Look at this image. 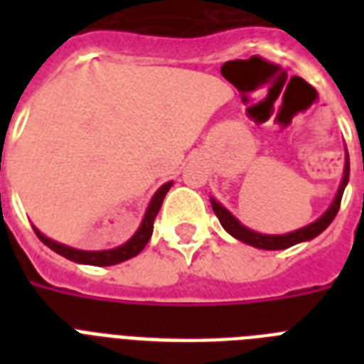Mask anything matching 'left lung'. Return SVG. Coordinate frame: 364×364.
<instances>
[{
	"instance_id": "1",
	"label": "left lung",
	"mask_w": 364,
	"mask_h": 364,
	"mask_svg": "<svg viewBox=\"0 0 364 364\" xmlns=\"http://www.w3.org/2000/svg\"><path fill=\"white\" fill-rule=\"evenodd\" d=\"M348 179H350V159L346 160L344 179H342L338 194H336V198H334L333 205L327 210V213L319 217L316 223L308 225V227L300 228V230H294V232L291 234H285V236H266V234H259L253 232V230H249V228H245L243 225H240L238 219L232 217V213L228 210H225V208H223L219 202H215V200H211V208L215 211V215L219 217L223 228H225L230 236H234V238L242 240V242L249 243V245H255V247L270 249V251H274V249H287L291 247V245H294V243L316 238L317 234H321L323 230L333 223V219L336 217V213H338L340 210V202H342V194H344V188L346 185H348Z\"/></svg>"
}]
</instances>
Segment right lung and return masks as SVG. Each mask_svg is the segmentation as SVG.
Segmentation results:
<instances>
[{"instance_id": "add662e5", "label": "right lung", "mask_w": 364, "mask_h": 364, "mask_svg": "<svg viewBox=\"0 0 364 364\" xmlns=\"http://www.w3.org/2000/svg\"><path fill=\"white\" fill-rule=\"evenodd\" d=\"M171 183H166L162 187L159 188V193L154 194L153 200H151V204L147 208V213L143 217V223L141 227L137 228V232L132 236L124 245L117 249H109V251H79V249H71V247H65L62 243H56L53 240L45 238L37 228H33L37 234V238L41 240L47 247H50L54 253L62 255L65 259L73 260V262H82V264H92V266H111V264H117V262H122V260H128L132 257H136L139 251H141L147 242L151 240V234H153V223H154V217L156 213L160 211V205L164 202V196L166 193L170 191Z\"/></svg>"}]
</instances>
